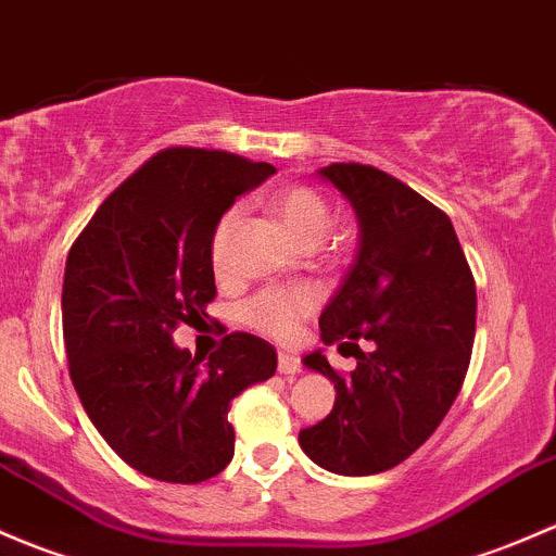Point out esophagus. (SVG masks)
<instances>
[{
    "label": "esophagus",
    "mask_w": 556,
    "mask_h": 556,
    "mask_svg": "<svg viewBox=\"0 0 556 556\" xmlns=\"http://www.w3.org/2000/svg\"><path fill=\"white\" fill-rule=\"evenodd\" d=\"M278 371H280V375H286V377L300 375V371H302L300 358H296L294 353H283V351H280L278 353Z\"/></svg>",
    "instance_id": "esophagus-1"
}]
</instances>
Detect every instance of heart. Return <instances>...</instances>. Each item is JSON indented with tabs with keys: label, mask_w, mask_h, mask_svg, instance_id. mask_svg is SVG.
<instances>
[{
	"label": "heart",
	"mask_w": 556,
	"mask_h": 556,
	"mask_svg": "<svg viewBox=\"0 0 556 556\" xmlns=\"http://www.w3.org/2000/svg\"><path fill=\"white\" fill-rule=\"evenodd\" d=\"M280 227L289 232V238L300 245H318L329 230V208L316 192L307 187H289L278 192L273 200ZM238 222V208H230L216 222L214 236H211V265L216 273L225 270L227 245H230L232 227ZM316 305V296L311 289H267L249 300L240 311L245 326L262 331L276 340H289L296 331V324L307 316Z\"/></svg>",
	"instance_id": "heart-1"
}]
</instances>
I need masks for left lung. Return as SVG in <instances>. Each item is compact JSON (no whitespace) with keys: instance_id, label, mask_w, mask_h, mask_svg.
Segmentation results:
<instances>
[{"instance_id":"obj_1","label":"left lung","mask_w":556,"mask_h":556,"mask_svg":"<svg viewBox=\"0 0 556 556\" xmlns=\"http://www.w3.org/2000/svg\"><path fill=\"white\" fill-rule=\"evenodd\" d=\"M351 203L358 251L320 313V340L356 358L340 377L324 351L302 358L334 382V409L300 447L340 477L406 460L460 393L477 329V286L450 216L393 176L358 163L316 170ZM358 341H369L366 352Z\"/></svg>"}]
</instances>
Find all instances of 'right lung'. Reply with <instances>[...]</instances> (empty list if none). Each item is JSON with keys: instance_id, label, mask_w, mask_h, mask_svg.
Instances as JSON below:
<instances>
[{"instance_id": "add662e5", "label": "right lung", "mask_w": 556, "mask_h": 556, "mask_svg": "<svg viewBox=\"0 0 556 556\" xmlns=\"http://www.w3.org/2000/svg\"><path fill=\"white\" fill-rule=\"evenodd\" d=\"M273 174L230 152L163 150L109 194L68 251L61 311L74 391L144 477L198 484L225 471L236 455L230 402L276 375V348L245 331L208 362L174 342L176 326L208 318L216 222Z\"/></svg>"}]
</instances>
